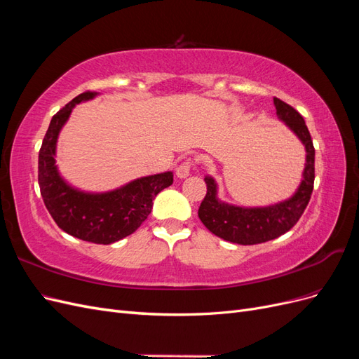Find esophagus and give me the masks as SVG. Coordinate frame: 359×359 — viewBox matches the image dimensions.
<instances>
[{"instance_id":"esophagus-1","label":"esophagus","mask_w":359,"mask_h":359,"mask_svg":"<svg viewBox=\"0 0 359 359\" xmlns=\"http://www.w3.org/2000/svg\"><path fill=\"white\" fill-rule=\"evenodd\" d=\"M191 165H193V160L191 158H187L184 160L182 163H180V165L177 166V177L178 178H187L190 175V169H191Z\"/></svg>"}]
</instances>
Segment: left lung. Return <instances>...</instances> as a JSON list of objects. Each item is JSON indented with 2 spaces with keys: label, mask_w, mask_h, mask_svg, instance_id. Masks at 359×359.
<instances>
[{
  "label": "left lung",
  "mask_w": 359,
  "mask_h": 359,
  "mask_svg": "<svg viewBox=\"0 0 359 359\" xmlns=\"http://www.w3.org/2000/svg\"><path fill=\"white\" fill-rule=\"evenodd\" d=\"M277 116L306 148V168L302 181L292 198L262 208H243L224 203L217 198L214 178L205 177L206 194L199 206L198 215L206 229L214 235L241 245H253L276 240L290 231L307 208L314 184V147L304 118L293 107L274 97Z\"/></svg>",
  "instance_id": "left-lung-1"
}]
</instances>
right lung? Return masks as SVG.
I'll return each instance as SVG.
<instances>
[{"label": "right lung", "mask_w": 359, "mask_h": 359, "mask_svg": "<svg viewBox=\"0 0 359 359\" xmlns=\"http://www.w3.org/2000/svg\"><path fill=\"white\" fill-rule=\"evenodd\" d=\"M95 95L93 91L82 93L52 116L39 151V186L43 202L60 229L88 243L112 244L133 233L147 220L153 199L172 186L173 173L137 178L106 193H85L69 186L55 165L57 139L73 107Z\"/></svg>", "instance_id": "obj_1"}]
</instances>
